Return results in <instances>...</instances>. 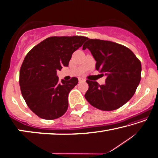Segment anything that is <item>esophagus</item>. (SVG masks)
<instances>
[{
	"instance_id": "obj_1",
	"label": "esophagus",
	"mask_w": 158,
	"mask_h": 158,
	"mask_svg": "<svg viewBox=\"0 0 158 158\" xmlns=\"http://www.w3.org/2000/svg\"><path fill=\"white\" fill-rule=\"evenodd\" d=\"M78 79H79V82L85 81V79H84V78H81V77H79V78Z\"/></svg>"
}]
</instances>
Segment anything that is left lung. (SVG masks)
<instances>
[{
    "mask_svg": "<svg viewBox=\"0 0 158 158\" xmlns=\"http://www.w3.org/2000/svg\"><path fill=\"white\" fill-rule=\"evenodd\" d=\"M86 48L95 59L96 69L107 77L103 85L86 80V99L98 109H118L133 97L140 83V60L130 49L114 42L88 39L83 45V49Z\"/></svg>",
    "mask_w": 158,
    "mask_h": 158,
    "instance_id": "8db88e82",
    "label": "left lung"
}]
</instances>
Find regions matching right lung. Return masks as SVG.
I'll return each mask as SVG.
<instances>
[{"instance_id": "obj_1", "label": "right lung", "mask_w": 158, "mask_h": 158, "mask_svg": "<svg viewBox=\"0 0 158 158\" xmlns=\"http://www.w3.org/2000/svg\"><path fill=\"white\" fill-rule=\"evenodd\" d=\"M87 40L83 36L50 37L25 56L19 83L23 98L37 116L53 120L67 111L68 95L78 84V79L60 81L56 72L68 67L73 52Z\"/></svg>"}]
</instances>
